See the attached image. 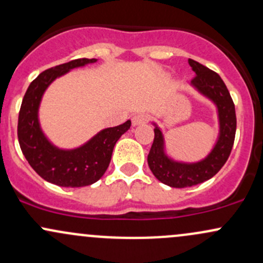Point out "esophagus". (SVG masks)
<instances>
[{
	"label": "esophagus",
	"mask_w": 263,
	"mask_h": 263,
	"mask_svg": "<svg viewBox=\"0 0 263 263\" xmlns=\"http://www.w3.org/2000/svg\"><path fill=\"white\" fill-rule=\"evenodd\" d=\"M148 115L146 114H137L132 117V125L137 126V125H142V123L148 122Z\"/></svg>",
	"instance_id": "34e87169"
}]
</instances>
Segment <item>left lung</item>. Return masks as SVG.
I'll return each mask as SVG.
<instances>
[{
  "label": "left lung",
  "instance_id": "8db88e82",
  "mask_svg": "<svg viewBox=\"0 0 263 263\" xmlns=\"http://www.w3.org/2000/svg\"><path fill=\"white\" fill-rule=\"evenodd\" d=\"M196 76L191 80L201 93L211 99L217 105L220 117V137L212 152L197 163L187 164L174 162L163 154V137L158 127L154 129L155 138L149 149L147 162L152 174L158 181L176 189H184L210 180L222 168L232 151L236 135V111L231 95L222 79L215 71L201 65L195 60H189Z\"/></svg>",
  "mask_w": 263,
  "mask_h": 263
}]
</instances>
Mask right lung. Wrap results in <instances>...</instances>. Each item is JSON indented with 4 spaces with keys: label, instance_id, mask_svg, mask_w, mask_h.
<instances>
[{
    "label": "right lung",
    "instance_id": "add662e5",
    "mask_svg": "<svg viewBox=\"0 0 263 263\" xmlns=\"http://www.w3.org/2000/svg\"><path fill=\"white\" fill-rule=\"evenodd\" d=\"M95 59H76L43 71L26 91L18 114L17 136L20 147L31 167L43 180L61 187H85L95 183L107 170L118 138L131 126V121L106 128L86 145L72 151L56 148L46 140L37 120L40 101L47 86L71 68L92 63Z\"/></svg>",
    "mask_w": 263,
    "mask_h": 263
}]
</instances>
